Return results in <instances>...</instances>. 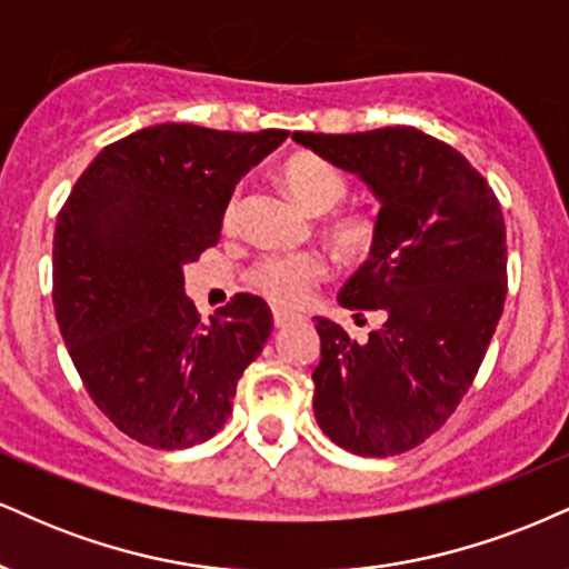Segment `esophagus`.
I'll use <instances>...</instances> for the list:
<instances>
[{
	"mask_svg": "<svg viewBox=\"0 0 569 569\" xmlns=\"http://www.w3.org/2000/svg\"><path fill=\"white\" fill-rule=\"evenodd\" d=\"M273 325L277 327H287L292 322V319H296V313L292 311H284V309H279V306H273Z\"/></svg>",
	"mask_w": 569,
	"mask_h": 569,
	"instance_id": "1",
	"label": "esophagus"
}]
</instances>
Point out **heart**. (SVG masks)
<instances>
[{"label": "heart", "mask_w": 569, "mask_h": 569, "mask_svg": "<svg viewBox=\"0 0 569 569\" xmlns=\"http://www.w3.org/2000/svg\"><path fill=\"white\" fill-rule=\"evenodd\" d=\"M282 180L287 191L298 199L309 212H330L349 197V178L332 164L330 159L317 157V153H292L282 164ZM239 218V191H233L223 204L220 223L223 229H233ZM325 237L349 260H365L376 252L380 244L383 223L380 216L365 207H353L330 216L322 223ZM327 263L319 252H271V256L258 258L247 271L250 282L260 296H266L277 306H298L309 296V290L325 277Z\"/></svg>", "instance_id": "heart-1"}]
</instances>
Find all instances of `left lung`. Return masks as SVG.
I'll list each match as a JSON object with an SVG mask.
<instances>
[{
  "label": "left lung",
  "mask_w": 569,
  "mask_h": 569,
  "mask_svg": "<svg viewBox=\"0 0 569 569\" xmlns=\"http://www.w3.org/2000/svg\"><path fill=\"white\" fill-rule=\"evenodd\" d=\"M292 138L359 172L383 223L376 252L338 296L383 325L357 343L313 317L322 340L313 416L343 450L399 456L458 410L500 322L509 290L500 202L463 153L416 127Z\"/></svg>",
  "instance_id": "obj_1"
}]
</instances>
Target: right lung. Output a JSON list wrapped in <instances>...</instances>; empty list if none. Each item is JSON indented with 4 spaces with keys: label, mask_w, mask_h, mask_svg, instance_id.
Here are the masks:
<instances>
[{
    "label": "right lung",
    "mask_w": 569,
    "mask_h": 569,
    "mask_svg": "<svg viewBox=\"0 0 569 569\" xmlns=\"http://www.w3.org/2000/svg\"><path fill=\"white\" fill-rule=\"evenodd\" d=\"M287 136L146 127L106 146L60 207V336L98 410L140 445L183 450L216 437L271 336L269 306L250 292L202 322L180 266L218 242L237 180Z\"/></svg>",
    "instance_id": "1"
}]
</instances>
